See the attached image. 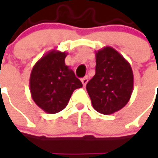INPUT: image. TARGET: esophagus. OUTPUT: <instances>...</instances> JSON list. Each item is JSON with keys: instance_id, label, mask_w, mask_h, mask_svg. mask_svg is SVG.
<instances>
[{"instance_id": "esophagus-1", "label": "esophagus", "mask_w": 158, "mask_h": 158, "mask_svg": "<svg viewBox=\"0 0 158 158\" xmlns=\"http://www.w3.org/2000/svg\"><path fill=\"white\" fill-rule=\"evenodd\" d=\"M82 84H83V86H85V85L87 84V82H88V77H84V78H82Z\"/></svg>"}]
</instances>
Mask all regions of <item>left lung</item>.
I'll return each mask as SVG.
<instances>
[{"mask_svg":"<svg viewBox=\"0 0 158 158\" xmlns=\"http://www.w3.org/2000/svg\"><path fill=\"white\" fill-rule=\"evenodd\" d=\"M134 75L129 62L111 46L96 52V74L86 85L92 106L102 114H112L129 101Z\"/></svg>","mask_w":158,"mask_h":158,"instance_id":"1","label":"left lung"}]
</instances>
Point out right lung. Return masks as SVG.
<instances>
[{
	"label": "right lung",
	"mask_w": 158,
	"mask_h": 158,
	"mask_svg": "<svg viewBox=\"0 0 158 158\" xmlns=\"http://www.w3.org/2000/svg\"><path fill=\"white\" fill-rule=\"evenodd\" d=\"M67 52L52 50L39 60L30 76V90L36 105L53 114L62 111L73 91L82 83L65 64Z\"/></svg>",
	"instance_id": "obj_1"
}]
</instances>
